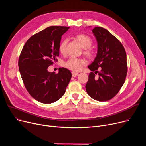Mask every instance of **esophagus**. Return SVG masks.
<instances>
[{
	"label": "esophagus",
	"instance_id": "obj_1",
	"mask_svg": "<svg viewBox=\"0 0 146 146\" xmlns=\"http://www.w3.org/2000/svg\"><path fill=\"white\" fill-rule=\"evenodd\" d=\"M72 74L73 77H76V76H78L79 75V73L77 72H72Z\"/></svg>",
	"mask_w": 146,
	"mask_h": 146
}]
</instances>
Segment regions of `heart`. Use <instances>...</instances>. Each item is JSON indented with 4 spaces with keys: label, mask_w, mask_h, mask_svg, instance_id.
<instances>
[{
    "label": "heart",
    "mask_w": 146,
    "mask_h": 146,
    "mask_svg": "<svg viewBox=\"0 0 146 146\" xmlns=\"http://www.w3.org/2000/svg\"><path fill=\"white\" fill-rule=\"evenodd\" d=\"M75 39L80 44L82 47L84 48L83 52L84 55L89 59H92L95 57V50L91 47L93 44L92 38L86 34H79L75 36ZM67 43L68 40L67 39L63 40L60 43L58 50L61 54H65L66 53ZM85 64L86 61L84 59L71 57L64 62L63 66L69 70L78 72Z\"/></svg>",
    "instance_id": "obj_1"
}]
</instances>
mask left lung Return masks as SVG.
I'll return each instance as SVG.
<instances>
[{"mask_svg": "<svg viewBox=\"0 0 146 146\" xmlns=\"http://www.w3.org/2000/svg\"><path fill=\"white\" fill-rule=\"evenodd\" d=\"M92 32L98 41V53L88 66L92 72L85 87L92 98L104 102L113 98L124 85L128 70L127 54L121 42L108 30L96 27ZM97 73L98 77L95 76Z\"/></svg>", "mask_w": 146, "mask_h": 146, "instance_id": "8db88e82", "label": "left lung"}]
</instances>
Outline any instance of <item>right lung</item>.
<instances>
[{
    "instance_id": "right-lung-1",
    "label": "right lung",
    "mask_w": 146,
    "mask_h": 146,
    "mask_svg": "<svg viewBox=\"0 0 146 146\" xmlns=\"http://www.w3.org/2000/svg\"><path fill=\"white\" fill-rule=\"evenodd\" d=\"M69 27L51 26L31 36L25 42L18 60L19 70L28 92L38 102L51 104L65 94L72 78L70 70L63 67L59 72H48L57 61L58 46Z\"/></svg>"
}]
</instances>
